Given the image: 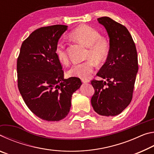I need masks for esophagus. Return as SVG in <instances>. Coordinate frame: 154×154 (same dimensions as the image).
I'll list each match as a JSON object with an SVG mask.
<instances>
[{"label":"esophagus","mask_w":154,"mask_h":154,"mask_svg":"<svg viewBox=\"0 0 154 154\" xmlns=\"http://www.w3.org/2000/svg\"><path fill=\"white\" fill-rule=\"evenodd\" d=\"M82 82L83 83H89L90 82V80L86 79H82Z\"/></svg>","instance_id":"34e87169"}]
</instances>
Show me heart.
Masks as SVG:
<instances>
[{"label":"heart","instance_id":"obj_1","mask_svg":"<svg viewBox=\"0 0 154 154\" xmlns=\"http://www.w3.org/2000/svg\"><path fill=\"white\" fill-rule=\"evenodd\" d=\"M71 37L87 47L85 59L88 60L82 63L72 64L68 71V75L71 77L86 79L93 72L92 60L97 64H101L107 59L110 52V44L106 38L101 36L98 30L87 25L75 28L71 33ZM55 54L62 63L68 62L66 45L63 41L60 40L57 42Z\"/></svg>","mask_w":154,"mask_h":154}]
</instances>
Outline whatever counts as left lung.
<instances>
[{"label": "left lung", "instance_id": "obj_1", "mask_svg": "<svg viewBox=\"0 0 154 154\" xmlns=\"http://www.w3.org/2000/svg\"><path fill=\"white\" fill-rule=\"evenodd\" d=\"M107 31L110 52L96 75L106 81L91 82L94 94L91 98L94 110L100 116H115L129 105L139 69L137 51L127 28L109 17L98 18Z\"/></svg>", "mask_w": 154, "mask_h": 154}]
</instances>
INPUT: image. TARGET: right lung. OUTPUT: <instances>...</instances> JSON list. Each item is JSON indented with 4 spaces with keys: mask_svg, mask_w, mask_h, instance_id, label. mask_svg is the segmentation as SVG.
<instances>
[{
    "mask_svg": "<svg viewBox=\"0 0 154 154\" xmlns=\"http://www.w3.org/2000/svg\"><path fill=\"white\" fill-rule=\"evenodd\" d=\"M67 26L35 30L25 39L17 60V86L28 109L48 122L60 121L69 113L72 95L82 84L79 78L64 79L55 48Z\"/></svg>",
    "mask_w": 154,
    "mask_h": 154,
    "instance_id": "1",
    "label": "right lung"
}]
</instances>
